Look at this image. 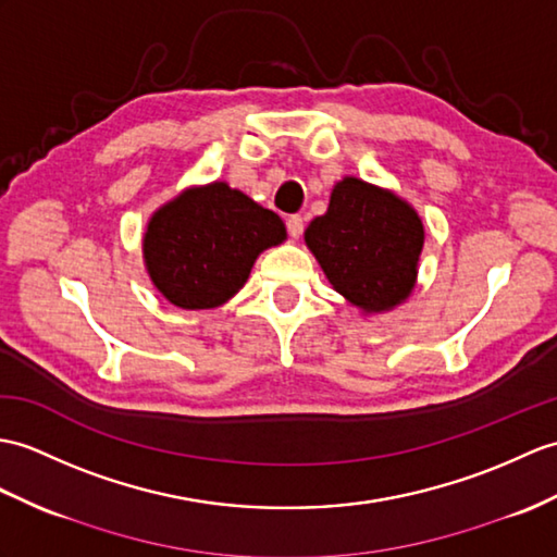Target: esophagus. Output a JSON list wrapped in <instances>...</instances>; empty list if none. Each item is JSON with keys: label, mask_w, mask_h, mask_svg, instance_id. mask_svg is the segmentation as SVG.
Returning <instances> with one entry per match:
<instances>
[{"label": "esophagus", "mask_w": 557, "mask_h": 557, "mask_svg": "<svg viewBox=\"0 0 557 557\" xmlns=\"http://www.w3.org/2000/svg\"><path fill=\"white\" fill-rule=\"evenodd\" d=\"M287 232L292 239H299L304 235V218L301 215H289L287 218Z\"/></svg>", "instance_id": "esophagus-1"}]
</instances>
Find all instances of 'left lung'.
I'll list each match as a JSON object with an SVG mask.
<instances>
[{"mask_svg": "<svg viewBox=\"0 0 557 557\" xmlns=\"http://www.w3.org/2000/svg\"><path fill=\"white\" fill-rule=\"evenodd\" d=\"M304 239L332 287L363 313L392 310L416 287L424 227L389 189L344 177Z\"/></svg>", "mask_w": 557, "mask_h": 557, "instance_id": "8db88e82", "label": "left lung"}]
</instances>
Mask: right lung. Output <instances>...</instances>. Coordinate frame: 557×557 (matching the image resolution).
<instances>
[{
    "label": "right lung",
    "mask_w": 557,
    "mask_h": 557,
    "mask_svg": "<svg viewBox=\"0 0 557 557\" xmlns=\"http://www.w3.org/2000/svg\"><path fill=\"white\" fill-rule=\"evenodd\" d=\"M287 239L282 218L227 183L189 187L149 218L147 273L185 310L218 308L249 280L256 258Z\"/></svg>",
    "instance_id": "obj_1"
}]
</instances>
